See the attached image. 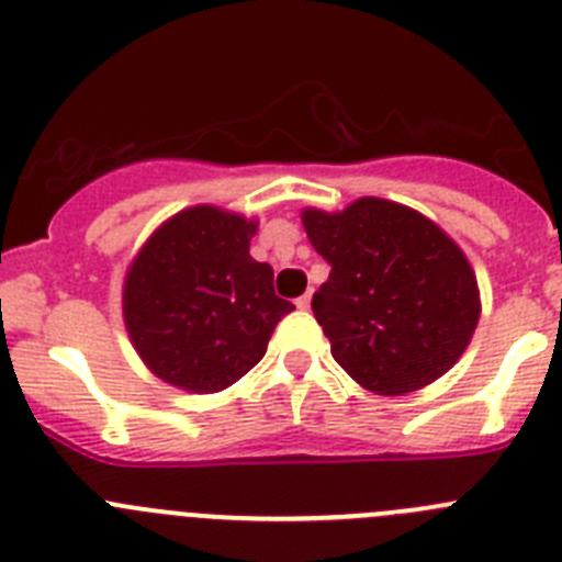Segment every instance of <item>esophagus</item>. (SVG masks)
<instances>
[{
    "instance_id": "1",
    "label": "esophagus",
    "mask_w": 562,
    "mask_h": 562,
    "mask_svg": "<svg viewBox=\"0 0 562 562\" xmlns=\"http://www.w3.org/2000/svg\"><path fill=\"white\" fill-rule=\"evenodd\" d=\"M311 293H305V296H299L296 299V307H299V311H311Z\"/></svg>"
}]
</instances>
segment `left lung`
<instances>
[{
  "label": "left lung",
  "instance_id": "left-lung-1",
  "mask_svg": "<svg viewBox=\"0 0 562 562\" xmlns=\"http://www.w3.org/2000/svg\"><path fill=\"white\" fill-rule=\"evenodd\" d=\"M329 280L313 316L346 374L382 396L447 374L480 322L476 277L460 246L405 204L363 196L340 213H302Z\"/></svg>",
  "mask_w": 562,
  "mask_h": 562
}]
</instances>
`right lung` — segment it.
I'll list each match as a JSON object with an SVG mask.
<instances>
[{"instance_id": "1", "label": "right lung", "mask_w": 562, "mask_h": 562, "mask_svg": "<svg viewBox=\"0 0 562 562\" xmlns=\"http://www.w3.org/2000/svg\"><path fill=\"white\" fill-rule=\"evenodd\" d=\"M255 229L244 216L199 204L146 240L124 280V324L151 374L216 393L260 363L293 305L274 293L271 266L251 260Z\"/></svg>"}]
</instances>
